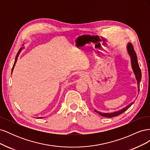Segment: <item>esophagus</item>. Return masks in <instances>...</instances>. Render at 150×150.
I'll return each mask as SVG.
<instances>
[{"instance_id": "obj_1", "label": "esophagus", "mask_w": 150, "mask_h": 150, "mask_svg": "<svg viewBox=\"0 0 150 150\" xmlns=\"http://www.w3.org/2000/svg\"><path fill=\"white\" fill-rule=\"evenodd\" d=\"M79 76H81V78L83 79H85L86 78V75L85 73H84V72H81V73L79 74Z\"/></svg>"}]
</instances>
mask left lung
Segmentation results:
<instances>
[{"instance_id":"left-lung-1","label":"left lung","mask_w":150,"mask_h":150,"mask_svg":"<svg viewBox=\"0 0 150 150\" xmlns=\"http://www.w3.org/2000/svg\"><path fill=\"white\" fill-rule=\"evenodd\" d=\"M127 51H128V52L129 54V55L131 57V66H132V69L134 72V74L135 75L136 79H137V84H138V92L139 91V83L141 79H142V72H141V69L139 67V64L138 62V59H137V54H136L134 50L133 49V45L131 43H128V45H127ZM134 103V102L131 103L129 104L128 106H126L125 108H122V110H120L119 111H115L112 112H110V113H104L99 112L98 111L94 110L95 112H96L98 113L99 115H100L104 117H112L114 116H118L121 115V113L124 112L125 111H126L132 105V104Z\"/></svg>"}]
</instances>
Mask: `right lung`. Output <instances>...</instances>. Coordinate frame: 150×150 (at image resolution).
Here are the masks:
<instances>
[{
	"label": "right lung",
	"instance_id": "1",
	"mask_svg": "<svg viewBox=\"0 0 150 150\" xmlns=\"http://www.w3.org/2000/svg\"><path fill=\"white\" fill-rule=\"evenodd\" d=\"M24 47H21L20 49H19V52H17V55H16V59H15V62H14V64H13V67H12V71H13V67H14V66H15V65H16V62H17V58H18V56H19V54H20V52H21V51H22V49H23ZM38 118H42V117H38Z\"/></svg>",
	"mask_w": 150,
	"mask_h": 150
}]
</instances>
